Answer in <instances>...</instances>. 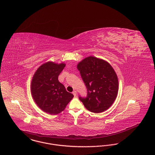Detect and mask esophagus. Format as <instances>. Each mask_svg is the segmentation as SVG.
Wrapping results in <instances>:
<instances>
[{
  "mask_svg": "<svg viewBox=\"0 0 155 155\" xmlns=\"http://www.w3.org/2000/svg\"><path fill=\"white\" fill-rule=\"evenodd\" d=\"M72 93H73V94H74V97H76V95H77V92H76V91H74Z\"/></svg>",
  "mask_w": 155,
  "mask_h": 155,
  "instance_id": "obj_1",
  "label": "esophagus"
}]
</instances>
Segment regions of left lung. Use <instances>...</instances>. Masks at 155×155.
I'll use <instances>...</instances> for the list:
<instances>
[{
	"label": "left lung",
	"mask_w": 155,
	"mask_h": 155,
	"mask_svg": "<svg viewBox=\"0 0 155 155\" xmlns=\"http://www.w3.org/2000/svg\"><path fill=\"white\" fill-rule=\"evenodd\" d=\"M87 96L79 97L90 111L99 113L108 110L114 103L118 92V80L113 68L105 60L90 56L78 64Z\"/></svg>",
	"instance_id": "8db88e82"
}]
</instances>
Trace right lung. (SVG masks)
Segmentation results:
<instances>
[{"mask_svg":"<svg viewBox=\"0 0 155 155\" xmlns=\"http://www.w3.org/2000/svg\"><path fill=\"white\" fill-rule=\"evenodd\" d=\"M65 64L48 61L42 64L33 75L30 89L34 101L45 113L59 114L74 97L58 81Z\"/></svg>","mask_w":155,"mask_h":155,"instance_id":"add662e5","label":"right lung"}]
</instances>
